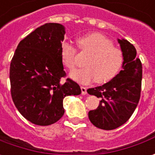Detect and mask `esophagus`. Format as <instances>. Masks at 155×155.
I'll list each match as a JSON object with an SVG mask.
<instances>
[{"label": "esophagus", "instance_id": "34e87169", "mask_svg": "<svg viewBox=\"0 0 155 155\" xmlns=\"http://www.w3.org/2000/svg\"><path fill=\"white\" fill-rule=\"evenodd\" d=\"M81 90H82V94H87V88L86 87H81Z\"/></svg>", "mask_w": 155, "mask_h": 155}]
</instances>
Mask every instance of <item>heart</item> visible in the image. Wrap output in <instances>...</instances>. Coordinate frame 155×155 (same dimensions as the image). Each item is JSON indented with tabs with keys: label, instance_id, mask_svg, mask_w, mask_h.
I'll use <instances>...</instances> for the list:
<instances>
[{
	"label": "heart",
	"instance_id": "1",
	"mask_svg": "<svg viewBox=\"0 0 155 155\" xmlns=\"http://www.w3.org/2000/svg\"><path fill=\"white\" fill-rule=\"evenodd\" d=\"M78 46L84 53L89 55L84 64L85 68L76 69L70 73V78L81 84H88L96 79L99 84H104L114 78L119 72L124 61L123 53L113 47L112 42L104 35L92 33L80 38ZM60 55L61 62L68 69L76 65V50L71 45L63 43Z\"/></svg>",
	"mask_w": 155,
	"mask_h": 155
}]
</instances>
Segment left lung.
<instances>
[{
  "label": "left lung",
  "instance_id": "obj_1",
  "mask_svg": "<svg viewBox=\"0 0 155 155\" xmlns=\"http://www.w3.org/2000/svg\"><path fill=\"white\" fill-rule=\"evenodd\" d=\"M117 41L124 56L121 71L104 85L87 90L100 98L97 109L88 112V118L94 126L103 130H113L126 123L140 99L143 70L136 49L127 39Z\"/></svg>",
  "mask_w": 155,
  "mask_h": 155
}]
</instances>
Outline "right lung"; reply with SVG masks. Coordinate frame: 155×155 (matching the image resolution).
<instances>
[{"instance_id":"right-lung-1","label":"right lung","mask_w":155,"mask_h":155,"mask_svg":"<svg viewBox=\"0 0 155 155\" xmlns=\"http://www.w3.org/2000/svg\"><path fill=\"white\" fill-rule=\"evenodd\" d=\"M66 34L60 23H45L20 41L10 65L11 94L20 114L38 126H49L64 115L63 99L81 88L66 75L60 50Z\"/></svg>"}]
</instances>
